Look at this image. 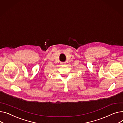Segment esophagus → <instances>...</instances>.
<instances>
[{"label":"esophagus","instance_id":"34e87169","mask_svg":"<svg viewBox=\"0 0 123 123\" xmlns=\"http://www.w3.org/2000/svg\"><path fill=\"white\" fill-rule=\"evenodd\" d=\"M61 64L62 65H65L66 64V62H61Z\"/></svg>","mask_w":123,"mask_h":123}]
</instances>
